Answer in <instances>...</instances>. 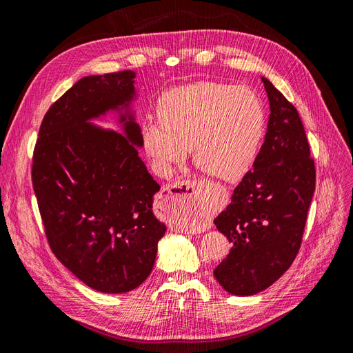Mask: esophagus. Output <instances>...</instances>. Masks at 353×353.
<instances>
[{"label":"esophagus","mask_w":353,"mask_h":353,"mask_svg":"<svg viewBox=\"0 0 353 353\" xmlns=\"http://www.w3.org/2000/svg\"><path fill=\"white\" fill-rule=\"evenodd\" d=\"M183 185H184V191H181V194H179V197H181L179 209L183 212H188L190 209H197L199 205H196V201L190 203L188 199L193 197V196L194 197L197 196L199 184L197 183H188V181H185V183H183ZM179 188H183V187H179Z\"/></svg>","instance_id":"1"}]
</instances>
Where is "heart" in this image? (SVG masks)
Instances as JSON below:
<instances>
[{
  "label": "heart",
  "mask_w": 353,
  "mask_h": 353,
  "mask_svg": "<svg viewBox=\"0 0 353 353\" xmlns=\"http://www.w3.org/2000/svg\"><path fill=\"white\" fill-rule=\"evenodd\" d=\"M160 123L145 122L141 140L160 172L170 174L193 150L203 172L236 183L249 172L265 135L263 105L252 90L197 82L163 94Z\"/></svg>",
  "instance_id": "heart-1"
}]
</instances>
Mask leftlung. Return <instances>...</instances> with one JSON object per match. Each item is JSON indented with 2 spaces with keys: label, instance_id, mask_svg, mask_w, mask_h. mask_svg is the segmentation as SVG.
Returning <instances> with one entry per match:
<instances>
[{
  "label": "left lung",
  "instance_id": "1",
  "mask_svg": "<svg viewBox=\"0 0 353 353\" xmlns=\"http://www.w3.org/2000/svg\"><path fill=\"white\" fill-rule=\"evenodd\" d=\"M262 82L271 110L265 141L231 203L213 219L231 243L213 275L234 296L261 293L290 268L315 191V166L301 117L268 79Z\"/></svg>",
  "mask_w": 353,
  "mask_h": 353
}]
</instances>
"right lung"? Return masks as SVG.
<instances>
[{
	"mask_svg": "<svg viewBox=\"0 0 353 353\" xmlns=\"http://www.w3.org/2000/svg\"><path fill=\"white\" fill-rule=\"evenodd\" d=\"M135 74L74 83L44 116L32 165L52 253L83 284L112 294L145 281L166 232L153 212L160 185L138 156ZM109 120L117 132L97 123Z\"/></svg>",
	"mask_w": 353,
	"mask_h": 353,
	"instance_id": "right-lung-1",
	"label": "right lung"
}]
</instances>
